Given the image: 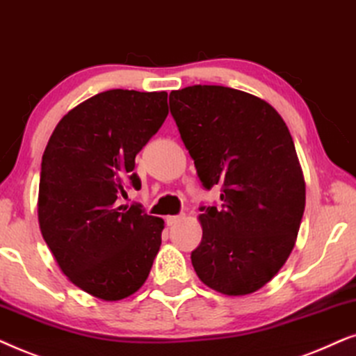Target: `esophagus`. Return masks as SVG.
<instances>
[{
	"instance_id": "esophagus-1",
	"label": "esophagus",
	"mask_w": 356,
	"mask_h": 356,
	"mask_svg": "<svg viewBox=\"0 0 356 356\" xmlns=\"http://www.w3.org/2000/svg\"><path fill=\"white\" fill-rule=\"evenodd\" d=\"M182 220H184V215H174V216L165 218V222H168L169 226H174V225H177V222L182 221Z\"/></svg>"
}]
</instances>
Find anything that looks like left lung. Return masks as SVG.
Here are the masks:
<instances>
[{
    "label": "left lung",
    "mask_w": 356,
    "mask_h": 356,
    "mask_svg": "<svg viewBox=\"0 0 356 356\" xmlns=\"http://www.w3.org/2000/svg\"><path fill=\"white\" fill-rule=\"evenodd\" d=\"M169 106L203 187H221L222 205L200 208L193 268L222 295L257 291L290 257L305 213L290 130L268 102L233 88L188 86Z\"/></svg>",
    "instance_id": "left-lung-1"
}]
</instances>
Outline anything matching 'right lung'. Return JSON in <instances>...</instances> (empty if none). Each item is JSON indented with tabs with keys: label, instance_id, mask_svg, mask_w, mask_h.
Instances as JSON below:
<instances>
[{
	"label": "right lung",
	"instance_id": "add662e5",
	"mask_svg": "<svg viewBox=\"0 0 356 356\" xmlns=\"http://www.w3.org/2000/svg\"><path fill=\"white\" fill-rule=\"evenodd\" d=\"M169 113L168 92L111 89L66 113L42 156L39 225L68 280L104 301L138 291L161 245L163 218L122 205L140 191L135 156Z\"/></svg>",
	"mask_w": 356,
	"mask_h": 356
}]
</instances>
